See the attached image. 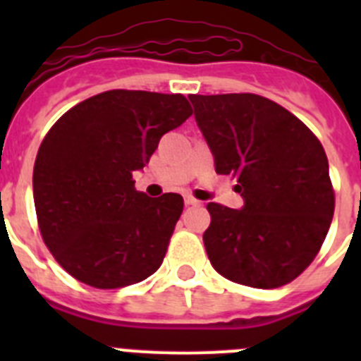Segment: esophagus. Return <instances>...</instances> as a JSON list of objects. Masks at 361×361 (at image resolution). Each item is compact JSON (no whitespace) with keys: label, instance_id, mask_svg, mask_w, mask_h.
<instances>
[{"label":"esophagus","instance_id":"esophagus-1","mask_svg":"<svg viewBox=\"0 0 361 361\" xmlns=\"http://www.w3.org/2000/svg\"><path fill=\"white\" fill-rule=\"evenodd\" d=\"M184 202H186L188 206H197V204H200L199 200L195 199V197H191V195H186V197H184Z\"/></svg>","mask_w":361,"mask_h":361}]
</instances>
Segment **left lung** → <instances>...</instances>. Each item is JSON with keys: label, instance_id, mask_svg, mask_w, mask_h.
<instances>
[{"label": "left lung", "instance_id": "left-lung-1", "mask_svg": "<svg viewBox=\"0 0 361 361\" xmlns=\"http://www.w3.org/2000/svg\"><path fill=\"white\" fill-rule=\"evenodd\" d=\"M219 175L237 178L244 208L209 202L204 245L228 280L258 289L293 282L329 231L334 190L317 135L257 94L190 95Z\"/></svg>", "mask_w": 361, "mask_h": 361}]
</instances>
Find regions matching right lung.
I'll return each mask as SVG.
<instances>
[{"label":"right lung","instance_id":"obj_1","mask_svg":"<svg viewBox=\"0 0 361 361\" xmlns=\"http://www.w3.org/2000/svg\"><path fill=\"white\" fill-rule=\"evenodd\" d=\"M191 114L183 94L108 90L49 130L34 164V204L43 242L68 275L117 289L161 267L184 200L146 197L133 171Z\"/></svg>","mask_w":361,"mask_h":361}]
</instances>
